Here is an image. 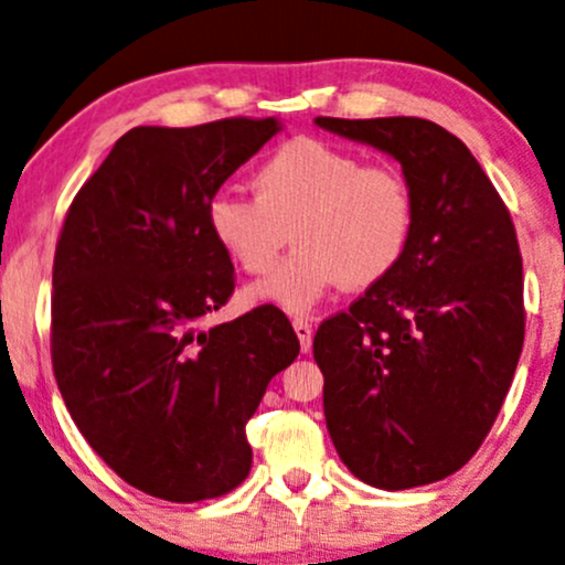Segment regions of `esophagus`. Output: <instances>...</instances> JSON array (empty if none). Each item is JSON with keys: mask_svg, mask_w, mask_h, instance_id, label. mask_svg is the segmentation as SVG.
I'll return each mask as SVG.
<instances>
[{"mask_svg": "<svg viewBox=\"0 0 565 565\" xmlns=\"http://www.w3.org/2000/svg\"><path fill=\"white\" fill-rule=\"evenodd\" d=\"M291 326H295V333L299 339V347H302V352H310L312 347V326L307 323V318H295L291 320Z\"/></svg>", "mask_w": 565, "mask_h": 565, "instance_id": "34e87169", "label": "esophagus"}]
</instances>
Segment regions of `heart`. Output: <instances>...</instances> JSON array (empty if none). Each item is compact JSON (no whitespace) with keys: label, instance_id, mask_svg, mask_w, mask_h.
Masks as SVG:
<instances>
[{"label":"heart","instance_id":"obj_1","mask_svg":"<svg viewBox=\"0 0 565 565\" xmlns=\"http://www.w3.org/2000/svg\"><path fill=\"white\" fill-rule=\"evenodd\" d=\"M253 190L255 198L218 192L205 211L213 239L249 276L276 266L289 232L297 242L274 276L247 291L253 302L307 312L341 281H385L412 247L417 209L406 177L333 142H284L255 169Z\"/></svg>","mask_w":565,"mask_h":565}]
</instances>
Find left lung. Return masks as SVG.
Returning a JSON list of instances; mask_svg holds the SVG:
<instances>
[{"label":"left lung","mask_w":565,"mask_h":565,"mask_svg":"<svg viewBox=\"0 0 565 565\" xmlns=\"http://www.w3.org/2000/svg\"><path fill=\"white\" fill-rule=\"evenodd\" d=\"M316 122L394 156L417 209L402 266L312 341L328 433L373 488L438 482L488 438L524 347L511 213L469 148L430 119Z\"/></svg>","instance_id":"1"}]
</instances>
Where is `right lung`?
I'll list each match as a JSON object with an SVG mask.
<instances>
[{
  "mask_svg": "<svg viewBox=\"0 0 565 565\" xmlns=\"http://www.w3.org/2000/svg\"><path fill=\"white\" fill-rule=\"evenodd\" d=\"M276 132V117L132 127L77 190L56 239L60 394L93 451L161 501H209L245 480L247 419L299 354L274 305L195 331L234 291L205 211Z\"/></svg>",
  "mask_w": 565,
  "mask_h": 565,
  "instance_id": "1",
  "label": "right lung"
}]
</instances>
